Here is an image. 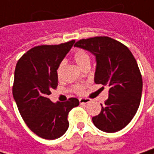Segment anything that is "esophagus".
Instances as JSON below:
<instances>
[{"instance_id":"obj_1","label":"esophagus","mask_w":154,"mask_h":154,"mask_svg":"<svg viewBox=\"0 0 154 154\" xmlns=\"http://www.w3.org/2000/svg\"><path fill=\"white\" fill-rule=\"evenodd\" d=\"M91 100L89 98H80V104H86V103H89Z\"/></svg>"}]
</instances>
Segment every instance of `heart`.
Listing matches in <instances>:
<instances>
[{"mask_svg":"<svg viewBox=\"0 0 154 154\" xmlns=\"http://www.w3.org/2000/svg\"><path fill=\"white\" fill-rule=\"evenodd\" d=\"M73 58H74V62L78 64V66L81 68L83 70L86 68H90L91 65V56L88 54V52H86L85 50L82 49H77L74 51L73 54ZM63 68H64V63L61 62L58 66V68L56 69V75L57 77L60 79L62 77V72H63ZM85 89V86L82 85H77L74 87V91L78 94L82 93Z\"/></svg>","mask_w":154,"mask_h":154,"instance_id":"heart-1","label":"heart"}]
</instances>
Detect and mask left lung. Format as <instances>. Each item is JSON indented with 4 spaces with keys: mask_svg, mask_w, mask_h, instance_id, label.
Listing matches in <instances>:
<instances>
[{
    "mask_svg": "<svg viewBox=\"0 0 154 154\" xmlns=\"http://www.w3.org/2000/svg\"><path fill=\"white\" fill-rule=\"evenodd\" d=\"M74 46L96 56L94 82L109 87V98L92 117L94 125L106 133L121 130L133 119L140 103L142 77L135 58L127 46L105 36L80 39Z\"/></svg>",
    "mask_w": 154,
    "mask_h": 154,
    "instance_id": "obj_1",
    "label": "left lung"
}]
</instances>
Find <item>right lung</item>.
<instances>
[{
	"instance_id": "add662e5",
	"label": "right lung",
	"mask_w": 154,
	"mask_h": 154,
	"mask_svg": "<svg viewBox=\"0 0 154 154\" xmlns=\"http://www.w3.org/2000/svg\"><path fill=\"white\" fill-rule=\"evenodd\" d=\"M74 42L33 47L16 64L14 98L28 128L44 139L61 137L68 128L69 111L80 103L76 98L55 103L48 97L58 86L56 69Z\"/></svg>"
}]
</instances>
